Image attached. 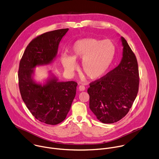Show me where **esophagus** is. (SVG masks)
<instances>
[{
  "instance_id": "1",
  "label": "esophagus",
  "mask_w": 159,
  "mask_h": 159,
  "mask_svg": "<svg viewBox=\"0 0 159 159\" xmlns=\"http://www.w3.org/2000/svg\"><path fill=\"white\" fill-rule=\"evenodd\" d=\"M78 89H79V90L81 91H84V90L85 89V87H84V86H83V85H80Z\"/></svg>"
}]
</instances>
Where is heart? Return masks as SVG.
<instances>
[{"label":"heart","instance_id":"obj_1","mask_svg":"<svg viewBox=\"0 0 159 159\" xmlns=\"http://www.w3.org/2000/svg\"><path fill=\"white\" fill-rule=\"evenodd\" d=\"M72 52L73 57L65 55L62 57L65 68L73 71L76 68L75 59L81 60L84 75L90 80H97L104 76L108 71L115 57V47L110 40L102 41L94 38H86L76 43Z\"/></svg>","mask_w":159,"mask_h":159}]
</instances>
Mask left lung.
Returning a JSON list of instances; mask_svg holds the SVG:
<instances>
[{
  "mask_svg": "<svg viewBox=\"0 0 159 159\" xmlns=\"http://www.w3.org/2000/svg\"><path fill=\"white\" fill-rule=\"evenodd\" d=\"M120 65L100 79L89 83V108L103 123H113L123 118L132 107L139 86L137 57L125 39Z\"/></svg>",
  "mask_w": 159,
  "mask_h": 159,
  "instance_id": "obj_1",
  "label": "left lung"
}]
</instances>
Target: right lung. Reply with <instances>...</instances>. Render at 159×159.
Here are the masks:
<instances>
[{
	"mask_svg": "<svg viewBox=\"0 0 159 159\" xmlns=\"http://www.w3.org/2000/svg\"><path fill=\"white\" fill-rule=\"evenodd\" d=\"M68 30L57 29L37 36L28 44L19 62V87L22 100L37 120L48 125H57L66 118L78 83L58 82L53 78L41 86L33 80L32 74L36 66L49 64L56 57L59 42Z\"/></svg>",
	"mask_w": 159,
	"mask_h": 159,
	"instance_id": "1",
	"label": "right lung"
}]
</instances>
